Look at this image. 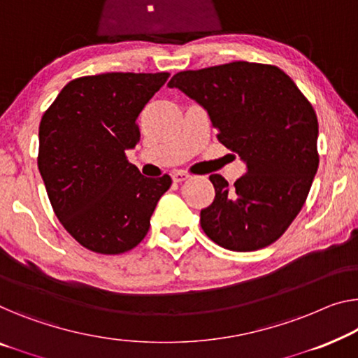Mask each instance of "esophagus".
Here are the masks:
<instances>
[{"mask_svg": "<svg viewBox=\"0 0 358 358\" xmlns=\"http://www.w3.org/2000/svg\"><path fill=\"white\" fill-rule=\"evenodd\" d=\"M191 177L189 173H186V172H183V170H177V172H173L172 173V180L175 181V183H181V181H185V180H188Z\"/></svg>", "mask_w": 358, "mask_h": 358, "instance_id": "esophagus-1", "label": "esophagus"}]
</instances>
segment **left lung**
Segmentation results:
<instances>
[{
    "mask_svg": "<svg viewBox=\"0 0 358 358\" xmlns=\"http://www.w3.org/2000/svg\"><path fill=\"white\" fill-rule=\"evenodd\" d=\"M202 106L218 141L246 164L233 188L209 177L215 199L201 227L218 246L249 252L275 243L301 212L318 169V120L281 69L236 61L178 72L169 82Z\"/></svg>",
    "mask_w": 358,
    "mask_h": 358,
    "instance_id": "8db88e82",
    "label": "left lung"
}]
</instances>
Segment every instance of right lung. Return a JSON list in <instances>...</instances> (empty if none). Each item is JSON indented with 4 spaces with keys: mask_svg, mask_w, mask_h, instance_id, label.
Masks as SVG:
<instances>
[{
    "mask_svg": "<svg viewBox=\"0 0 358 358\" xmlns=\"http://www.w3.org/2000/svg\"><path fill=\"white\" fill-rule=\"evenodd\" d=\"M170 73L109 72L61 90L40 122L38 170L62 227L98 254L143 241L172 178L143 177L127 149L140 141L136 119Z\"/></svg>",
    "mask_w": 358,
    "mask_h": 358,
    "instance_id": "add662e5",
    "label": "right lung"
}]
</instances>
